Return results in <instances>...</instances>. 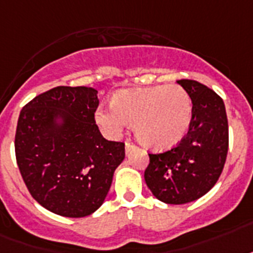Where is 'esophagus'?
I'll list each match as a JSON object with an SVG mask.
<instances>
[{"mask_svg":"<svg viewBox=\"0 0 253 253\" xmlns=\"http://www.w3.org/2000/svg\"><path fill=\"white\" fill-rule=\"evenodd\" d=\"M135 147H136L135 144H132V143H130V141H126V147H125L126 148V153H128L130 151H132Z\"/></svg>","mask_w":253,"mask_h":253,"instance_id":"esophagus-1","label":"esophagus"}]
</instances>
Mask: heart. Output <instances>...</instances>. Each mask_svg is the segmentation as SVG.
Wrapping results in <instances>:
<instances>
[{"label":"heart","mask_w":253,"mask_h":253,"mask_svg":"<svg viewBox=\"0 0 253 253\" xmlns=\"http://www.w3.org/2000/svg\"><path fill=\"white\" fill-rule=\"evenodd\" d=\"M96 122L110 136H118L126 123H133L141 144L165 151L178 144L188 131L190 96L175 84L117 92L112 108L96 112Z\"/></svg>","instance_id":"obj_1"}]
</instances>
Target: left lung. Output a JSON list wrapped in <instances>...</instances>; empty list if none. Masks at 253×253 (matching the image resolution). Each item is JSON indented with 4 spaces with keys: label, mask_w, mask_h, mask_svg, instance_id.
<instances>
[{
    "label": "left lung",
    "mask_w": 253,
    "mask_h": 253,
    "mask_svg": "<svg viewBox=\"0 0 253 253\" xmlns=\"http://www.w3.org/2000/svg\"><path fill=\"white\" fill-rule=\"evenodd\" d=\"M192 101L188 132L169 151L148 153L144 179L166 204H186L204 196L218 180L229 149V125L222 98L196 80L176 82Z\"/></svg>",
    "instance_id": "1"
}]
</instances>
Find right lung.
Returning a JSON list of instances; mask_svg holds the SVG:
<instances>
[{
  "label": "right lung",
  "instance_id": "obj_1",
  "mask_svg": "<svg viewBox=\"0 0 253 253\" xmlns=\"http://www.w3.org/2000/svg\"><path fill=\"white\" fill-rule=\"evenodd\" d=\"M97 106L93 88L61 85L19 114L16 164L32 198L55 214L78 218L97 211L125 159V143L106 140L98 130Z\"/></svg>",
  "mask_w": 253,
  "mask_h": 253
}]
</instances>
